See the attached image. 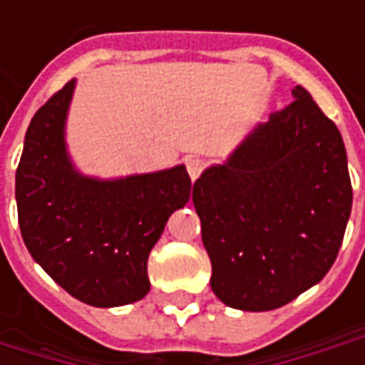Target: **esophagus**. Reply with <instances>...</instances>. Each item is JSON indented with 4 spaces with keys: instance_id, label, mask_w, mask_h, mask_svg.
Listing matches in <instances>:
<instances>
[{
    "instance_id": "1",
    "label": "esophagus",
    "mask_w": 365,
    "mask_h": 365,
    "mask_svg": "<svg viewBox=\"0 0 365 365\" xmlns=\"http://www.w3.org/2000/svg\"><path fill=\"white\" fill-rule=\"evenodd\" d=\"M203 166H205V162L201 158H195V156H191V158L185 160V168H187V174H190V178L195 182L199 175H201V172H203Z\"/></svg>"
}]
</instances>
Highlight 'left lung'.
I'll use <instances>...</instances> for the list:
<instances>
[{"instance_id":"1","label":"left lung","mask_w":365,"mask_h":365,"mask_svg":"<svg viewBox=\"0 0 365 365\" xmlns=\"http://www.w3.org/2000/svg\"><path fill=\"white\" fill-rule=\"evenodd\" d=\"M291 93L193 183L211 289L240 311H272L321 282L352 211L340 130L305 88Z\"/></svg>"}]
</instances>
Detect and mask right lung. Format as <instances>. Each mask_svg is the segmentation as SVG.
Listing matches in <instances>:
<instances>
[{
  "instance_id": "right-lung-1",
  "label": "right lung",
  "mask_w": 365,
  "mask_h": 365,
  "mask_svg": "<svg viewBox=\"0 0 365 365\" xmlns=\"http://www.w3.org/2000/svg\"><path fill=\"white\" fill-rule=\"evenodd\" d=\"M76 80L35 113L15 174L21 237L33 260L91 307L135 303L150 291L148 254L191 195L183 164L101 180L70 158L66 119Z\"/></svg>"
}]
</instances>
